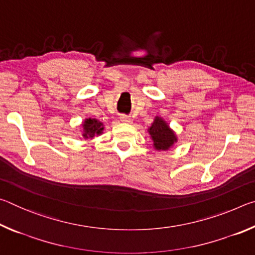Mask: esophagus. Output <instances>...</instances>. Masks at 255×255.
I'll use <instances>...</instances> for the list:
<instances>
[{"mask_svg":"<svg viewBox=\"0 0 255 255\" xmlns=\"http://www.w3.org/2000/svg\"><path fill=\"white\" fill-rule=\"evenodd\" d=\"M120 120H122L123 123H131L132 122L130 117H127V116H125V115L120 116Z\"/></svg>","mask_w":255,"mask_h":255,"instance_id":"esophagus-1","label":"esophagus"}]
</instances>
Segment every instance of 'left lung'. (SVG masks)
<instances>
[{"label":"left lung","mask_w":255,"mask_h":255,"mask_svg":"<svg viewBox=\"0 0 255 255\" xmlns=\"http://www.w3.org/2000/svg\"><path fill=\"white\" fill-rule=\"evenodd\" d=\"M148 132L153 140V146L157 150L170 149L174 143L178 141L175 132L169 127V125L161 117L156 116L153 124L148 128Z\"/></svg>","instance_id":"obj_1"}]
</instances>
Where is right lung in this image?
I'll return each mask as SVG.
<instances>
[{
    "mask_svg": "<svg viewBox=\"0 0 255 255\" xmlns=\"http://www.w3.org/2000/svg\"><path fill=\"white\" fill-rule=\"evenodd\" d=\"M82 128H83L82 136L84 137V139H89V138H93L96 135H100L103 129H105L103 124L94 118L85 119L82 124Z\"/></svg>",
    "mask_w": 255,
    "mask_h": 255,
    "instance_id": "right-lung-1",
    "label": "right lung"
}]
</instances>
